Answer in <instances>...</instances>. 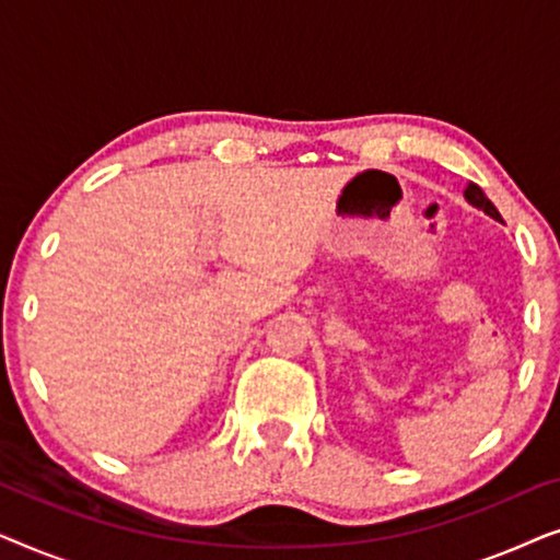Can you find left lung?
I'll return each mask as SVG.
<instances>
[{
    "label": "left lung",
    "instance_id": "left-lung-1",
    "mask_svg": "<svg viewBox=\"0 0 560 560\" xmlns=\"http://www.w3.org/2000/svg\"><path fill=\"white\" fill-rule=\"evenodd\" d=\"M464 196H466V201H469L471 206H477V209H481L485 213H489V217H492V219L502 221L500 211L494 209V203L489 201V198L485 196V190H481V188L477 186V183H469V186H466V190H464Z\"/></svg>",
    "mask_w": 560,
    "mask_h": 560
}]
</instances>
